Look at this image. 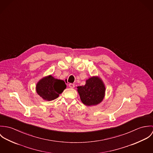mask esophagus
<instances>
[{
  "instance_id": "34e87169",
  "label": "esophagus",
  "mask_w": 153,
  "mask_h": 153,
  "mask_svg": "<svg viewBox=\"0 0 153 153\" xmlns=\"http://www.w3.org/2000/svg\"><path fill=\"white\" fill-rule=\"evenodd\" d=\"M69 87L71 88H74L75 87V85L74 84H69Z\"/></svg>"
}]
</instances>
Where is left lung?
<instances>
[{"label":"left lung","instance_id":"8db88e82","mask_svg":"<svg viewBox=\"0 0 153 153\" xmlns=\"http://www.w3.org/2000/svg\"><path fill=\"white\" fill-rule=\"evenodd\" d=\"M77 88L81 101L87 106L96 105L104 98L105 85L102 81L97 76L89 78L84 86H79Z\"/></svg>","mask_w":153,"mask_h":153}]
</instances>
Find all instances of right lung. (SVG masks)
Segmentation results:
<instances>
[{"label":"right lung","mask_w":153,"mask_h":153,"mask_svg":"<svg viewBox=\"0 0 153 153\" xmlns=\"http://www.w3.org/2000/svg\"><path fill=\"white\" fill-rule=\"evenodd\" d=\"M66 87L63 80L54 78L52 75L45 76L36 84L38 94L44 100L52 101L57 98Z\"/></svg>","instance_id":"right-lung-1"}]
</instances>
